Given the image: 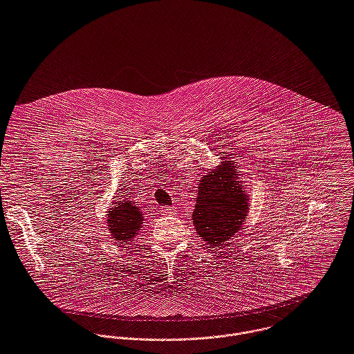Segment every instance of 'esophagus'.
<instances>
[{
	"label": "esophagus",
	"instance_id": "34e87169",
	"mask_svg": "<svg viewBox=\"0 0 354 354\" xmlns=\"http://www.w3.org/2000/svg\"><path fill=\"white\" fill-rule=\"evenodd\" d=\"M160 212H162L163 216H176L177 214V210L173 206L171 207H163Z\"/></svg>",
	"mask_w": 354,
	"mask_h": 354
}]
</instances>
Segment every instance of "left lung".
Returning <instances> with one entry per match:
<instances>
[{
	"label": "left lung",
	"instance_id": "left-lung-1",
	"mask_svg": "<svg viewBox=\"0 0 354 354\" xmlns=\"http://www.w3.org/2000/svg\"><path fill=\"white\" fill-rule=\"evenodd\" d=\"M234 163L223 159L221 166L199 183L192 221L209 248L223 247L247 220L250 199L243 191L241 181H237Z\"/></svg>",
	"mask_w": 354,
	"mask_h": 354
}]
</instances>
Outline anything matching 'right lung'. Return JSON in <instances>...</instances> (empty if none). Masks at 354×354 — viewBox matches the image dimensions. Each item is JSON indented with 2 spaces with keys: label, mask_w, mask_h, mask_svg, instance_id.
<instances>
[{
  "label": "right lung",
  "mask_w": 354,
  "mask_h": 354,
  "mask_svg": "<svg viewBox=\"0 0 354 354\" xmlns=\"http://www.w3.org/2000/svg\"><path fill=\"white\" fill-rule=\"evenodd\" d=\"M129 198L115 202L109 210V231L118 243L133 241V237L142 224V214L140 209L133 205Z\"/></svg>",
  "instance_id": "1"
}]
</instances>
